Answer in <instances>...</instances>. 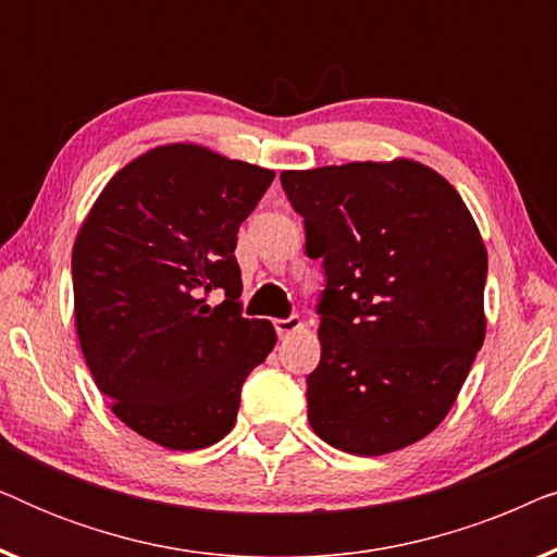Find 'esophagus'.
<instances>
[{
  "mask_svg": "<svg viewBox=\"0 0 557 557\" xmlns=\"http://www.w3.org/2000/svg\"><path fill=\"white\" fill-rule=\"evenodd\" d=\"M273 326H276L278 337L284 339V337H288V334H294L296 330H299V326H301V319H299V317H286V319H276V322H273Z\"/></svg>",
  "mask_w": 557,
  "mask_h": 557,
  "instance_id": "obj_1",
  "label": "esophagus"
}]
</instances>
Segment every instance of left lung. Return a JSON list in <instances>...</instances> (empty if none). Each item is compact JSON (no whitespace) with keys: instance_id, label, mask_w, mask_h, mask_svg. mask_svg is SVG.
Instances as JSON below:
<instances>
[{"instance_id":"obj_1","label":"left lung","mask_w":557,"mask_h":557,"mask_svg":"<svg viewBox=\"0 0 557 557\" xmlns=\"http://www.w3.org/2000/svg\"><path fill=\"white\" fill-rule=\"evenodd\" d=\"M281 187L326 276L311 429L357 456L416 444L451 410L484 342L486 248L474 218L410 159L281 172Z\"/></svg>"}]
</instances>
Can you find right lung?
<instances>
[{"label": "right lung", "mask_w": 557, "mask_h": 557, "mask_svg": "<svg viewBox=\"0 0 557 557\" xmlns=\"http://www.w3.org/2000/svg\"><path fill=\"white\" fill-rule=\"evenodd\" d=\"M276 174L166 144L113 174L73 246L75 326L111 410L174 451L218 444L240 387L276 345L246 319L238 227ZM212 293L226 299L210 308Z\"/></svg>", "instance_id": "right-lung-1"}]
</instances>
